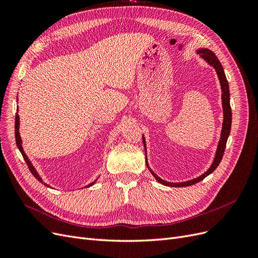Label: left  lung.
<instances>
[{
    "label": "left lung",
    "mask_w": 258,
    "mask_h": 258,
    "mask_svg": "<svg viewBox=\"0 0 258 258\" xmlns=\"http://www.w3.org/2000/svg\"><path fill=\"white\" fill-rule=\"evenodd\" d=\"M197 53L200 54V57L204 59L207 63L211 67H213L215 72L217 74L218 80H220V84H221V89H222V104H223V126H222V132H221V138L220 141H218V145L216 148L215 152V156L212 165L211 167L206 171L204 174H201L200 176L189 179V181L186 182H181V183H171V182H167L165 179L160 178L157 174H156L154 171L148 166V161H147V156H146V144H145V138L144 135L142 136V140H143V144H144V148H145V161H146V167L148 168V170L151 171V173L153 174V176L157 179V181L166 186H170V187H184V186H190L196 184L200 181H202L205 177H207L209 174H211L213 171L217 168V166L220 165V162L223 158L224 155V151L226 147V143H227V139L229 137L230 134V128H231V108H230V93H229V85L227 82V79H226V75L224 72V69L222 67V63L220 62V60L217 59V57L215 56V53L213 51H211L208 48H199L197 50Z\"/></svg>",
    "instance_id": "obj_1"
}]
</instances>
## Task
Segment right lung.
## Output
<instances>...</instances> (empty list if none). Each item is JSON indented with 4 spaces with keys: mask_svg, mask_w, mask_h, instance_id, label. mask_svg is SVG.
<instances>
[{
    "mask_svg": "<svg viewBox=\"0 0 258 258\" xmlns=\"http://www.w3.org/2000/svg\"><path fill=\"white\" fill-rule=\"evenodd\" d=\"M19 115H18V113L16 114V120H15V137H16V144H17V146H18V148H19V151H20V153H21V155H22V157H23V159H25V161H26V163L28 165V168L30 169V171H31V173H32L34 176H35V178L36 179H38V181H40L41 183H43L45 186H47V187H50L48 184H46V183H44L43 182V179H42V177L40 176V174L37 173V171L35 170V168L33 167V165H32V162L30 161V159L28 158V156L26 155V153L23 152V148H22V141H21V138H20V134H19ZM98 179V178H97ZM96 179V181H97ZM96 181L95 182H92V183H90L89 185H87V186H85V187H90V186H92L93 184L96 183Z\"/></svg>",
    "mask_w": 258,
    "mask_h": 258,
    "instance_id": "obj_1",
    "label": "right lung"
}]
</instances>
